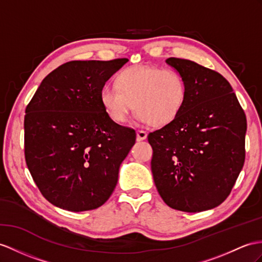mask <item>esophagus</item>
I'll list each match as a JSON object with an SVG mask.
<instances>
[{
    "mask_svg": "<svg viewBox=\"0 0 262 262\" xmlns=\"http://www.w3.org/2000/svg\"><path fill=\"white\" fill-rule=\"evenodd\" d=\"M146 137H148V133H146V131H144V130H138L137 131V140H138V141H143V140L146 139Z\"/></svg>",
    "mask_w": 262,
    "mask_h": 262,
    "instance_id": "1",
    "label": "esophagus"
}]
</instances>
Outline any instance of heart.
<instances>
[{
  "mask_svg": "<svg viewBox=\"0 0 262 262\" xmlns=\"http://www.w3.org/2000/svg\"><path fill=\"white\" fill-rule=\"evenodd\" d=\"M187 99V83L171 69L136 66L123 70L117 78V86L105 85L100 102L113 122L124 123L133 109L140 122L162 126L173 121Z\"/></svg>",
  "mask_w": 262,
  "mask_h": 262,
  "instance_id": "1",
  "label": "heart"
}]
</instances>
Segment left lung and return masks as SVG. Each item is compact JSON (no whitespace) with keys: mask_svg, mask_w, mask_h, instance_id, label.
<instances>
[{"mask_svg":"<svg viewBox=\"0 0 262 262\" xmlns=\"http://www.w3.org/2000/svg\"><path fill=\"white\" fill-rule=\"evenodd\" d=\"M165 62L183 76L187 99L173 121L149 133L153 180L170 208L206 211L227 199L244 167L246 114L218 72L190 60Z\"/></svg>","mask_w":262,"mask_h":262,"instance_id":"1","label":"left lung"}]
</instances>
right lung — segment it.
Instances as JSON below:
<instances>
[{"instance_id":"right-lung-1","label":"right lung","mask_w":262,"mask_h":262,"mask_svg":"<svg viewBox=\"0 0 262 262\" xmlns=\"http://www.w3.org/2000/svg\"><path fill=\"white\" fill-rule=\"evenodd\" d=\"M127 61L64 63L44 78L25 109V161L55 207L73 212L97 209L117 186L137 135L106 116L100 92Z\"/></svg>"}]
</instances>
